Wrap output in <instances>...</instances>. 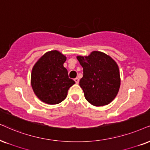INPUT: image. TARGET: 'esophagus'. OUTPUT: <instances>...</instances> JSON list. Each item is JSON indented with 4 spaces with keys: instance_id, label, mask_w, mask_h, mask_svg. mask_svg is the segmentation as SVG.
<instances>
[{
    "instance_id": "1",
    "label": "esophagus",
    "mask_w": 150,
    "mask_h": 150,
    "mask_svg": "<svg viewBox=\"0 0 150 150\" xmlns=\"http://www.w3.org/2000/svg\"><path fill=\"white\" fill-rule=\"evenodd\" d=\"M74 80H75V83H76V84H78V83H79V78H77V77H76V78H75V79H74Z\"/></svg>"
}]
</instances>
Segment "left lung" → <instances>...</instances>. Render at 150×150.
Instances as JSON below:
<instances>
[{
  "mask_svg": "<svg viewBox=\"0 0 150 150\" xmlns=\"http://www.w3.org/2000/svg\"><path fill=\"white\" fill-rule=\"evenodd\" d=\"M77 58L83 68L79 86L87 101L98 107L112 102L120 86V71L114 60L98 51Z\"/></svg>",
  "mask_w": 150,
  "mask_h": 150,
  "instance_id": "left-lung-1",
  "label": "left lung"
}]
</instances>
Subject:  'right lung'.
Returning <instances> with one entry per match:
<instances>
[{
  "mask_svg": "<svg viewBox=\"0 0 150 150\" xmlns=\"http://www.w3.org/2000/svg\"><path fill=\"white\" fill-rule=\"evenodd\" d=\"M66 57L61 52H46L34 66L31 85L36 96L45 103L56 105L67 96L70 87L75 84L64 67Z\"/></svg>",
  "mask_w": 150,
  "mask_h": 150,
  "instance_id": "right-lung-1",
  "label": "right lung"
}]
</instances>
